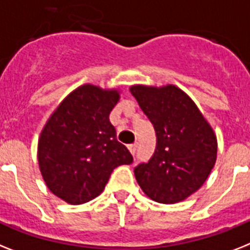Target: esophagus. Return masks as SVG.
<instances>
[{
	"instance_id": "1",
	"label": "esophagus",
	"mask_w": 250,
	"mask_h": 250,
	"mask_svg": "<svg viewBox=\"0 0 250 250\" xmlns=\"http://www.w3.org/2000/svg\"><path fill=\"white\" fill-rule=\"evenodd\" d=\"M127 148H129L130 153H131V154H133V156H134V154L137 153V150H138V143L130 144V146H129V147H127Z\"/></svg>"
}]
</instances>
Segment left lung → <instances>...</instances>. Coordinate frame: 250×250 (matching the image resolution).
I'll return each mask as SVG.
<instances>
[{"instance_id":"8db88e82","label":"left lung","mask_w":250,"mask_h":250,"mask_svg":"<svg viewBox=\"0 0 250 250\" xmlns=\"http://www.w3.org/2000/svg\"><path fill=\"white\" fill-rule=\"evenodd\" d=\"M153 124L157 146L134 174L152 201L174 204L190 197L207 180L217 158V138L194 101L174 84L130 86Z\"/></svg>"}]
</instances>
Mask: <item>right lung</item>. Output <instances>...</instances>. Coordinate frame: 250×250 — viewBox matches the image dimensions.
Wrapping results in <instances>:
<instances>
[{"mask_svg": "<svg viewBox=\"0 0 250 250\" xmlns=\"http://www.w3.org/2000/svg\"><path fill=\"white\" fill-rule=\"evenodd\" d=\"M120 93L89 83L78 86L56 107L41 131L39 170L47 188L66 203L94 199L115 167L133 162L108 119Z\"/></svg>", "mask_w": 250, "mask_h": 250, "instance_id": "add662e5", "label": "right lung"}]
</instances>
